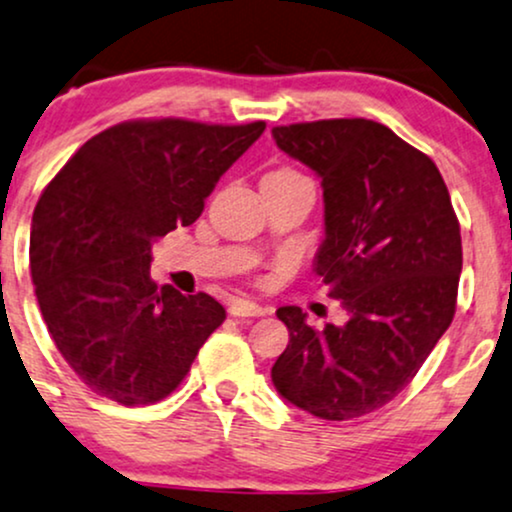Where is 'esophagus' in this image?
<instances>
[{
  "mask_svg": "<svg viewBox=\"0 0 512 512\" xmlns=\"http://www.w3.org/2000/svg\"><path fill=\"white\" fill-rule=\"evenodd\" d=\"M264 312H267V310H264L262 305L250 303V300L233 298L229 303V315H233V317H262Z\"/></svg>",
  "mask_w": 512,
  "mask_h": 512,
  "instance_id": "obj_1",
  "label": "esophagus"
}]
</instances>
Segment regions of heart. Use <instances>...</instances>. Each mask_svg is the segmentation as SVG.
<instances>
[{"instance_id": "obj_1", "label": "heart", "mask_w": 512, "mask_h": 512, "mask_svg": "<svg viewBox=\"0 0 512 512\" xmlns=\"http://www.w3.org/2000/svg\"><path fill=\"white\" fill-rule=\"evenodd\" d=\"M279 174H295V171H288V169H281Z\"/></svg>"}]
</instances>
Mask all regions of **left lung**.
Masks as SVG:
<instances>
[{"label":"left lung","instance_id":"8db88e82","mask_svg":"<svg viewBox=\"0 0 512 512\" xmlns=\"http://www.w3.org/2000/svg\"><path fill=\"white\" fill-rule=\"evenodd\" d=\"M272 135L322 178L315 272L348 312L346 324L317 331L300 307H279L291 341L272 381L295 408L353 420L396 398L451 326L460 224L436 164L384 123L324 119Z\"/></svg>","mask_w":512,"mask_h":512}]
</instances>
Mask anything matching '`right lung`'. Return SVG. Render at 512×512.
<instances>
[{"mask_svg":"<svg viewBox=\"0 0 512 512\" xmlns=\"http://www.w3.org/2000/svg\"><path fill=\"white\" fill-rule=\"evenodd\" d=\"M264 121H123L49 181L30 226V274L59 353L121 405L169 396L226 319L212 295L150 279L152 240L190 226Z\"/></svg>","mask_w":512,"mask_h":512,"instance_id":"obj_1","label":"right lung"}]
</instances>
